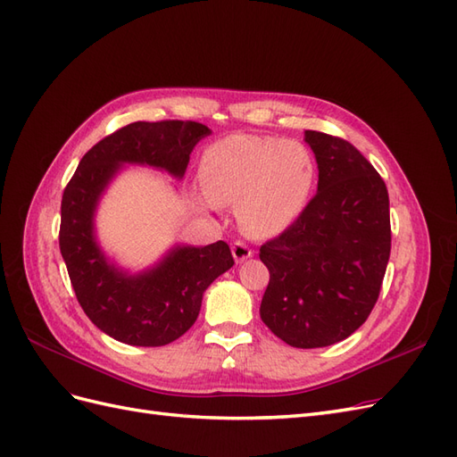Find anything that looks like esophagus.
Listing matches in <instances>:
<instances>
[{
	"mask_svg": "<svg viewBox=\"0 0 457 457\" xmlns=\"http://www.w3.org/2000/svg\"><path fill=\"white\" fill-rule=\"evenodd\" d=\"M232 255H234V261L240 262V261H245L247 257H252L253 252H252V247L247 245L245 242L237 240V242L232 244Z\"/></svg>",
	"mask_w": 457,
	"mask_h": 457,
	"instance_id": "esophagus-1",
	"label": "esophagus"
}]
</instances>
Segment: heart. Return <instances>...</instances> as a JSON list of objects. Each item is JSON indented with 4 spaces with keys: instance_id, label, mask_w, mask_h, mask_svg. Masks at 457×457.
<instances>
[{
    "instance_id": "heart-1",
    "label": "heart",
    "mask_w": 457,
    "mask_h": 457,
    "mask_svg": "<svg viewBox=\"0 0 457 457\" xmlns=\"http://www.w3.org/2000/svg\"><path fill=\"white\" fill-rule=\"evenodd\" d=\"M314 158L299 141L232 135L205 150L200 179L205 196L237 207L250 237L282 232L305 210L314 187Z\"/></svg>"
}]
</instances>
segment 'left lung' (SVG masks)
Instances as JSON below:
<instances>
[{
    "label": "left lung",
    "instance_id": "8db88e82",
    "mask_svg": "<svg viewBox=\"0 0 457 457\" xmlns=\"http://www.w3.org/2000/svg\"><path fill=\"white\" fill-rule=\"evenodd\" d=\"M318 192L278 237L259 247L270 278L261 320L297 349L328 347L361 328L378 303L391 255L389 192L349 141L305 131Z\"/></svg>",
    "mask_w": 457,
    "mask_h": 457
}]
</instances>
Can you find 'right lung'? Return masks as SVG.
<instances>
[{"label":"right lung","mask_w":457,"mask_h":457,"mask_svg":"<svg viewBox=\"0 0 457 457\" xmlns=\"http://www.w3.org/2000/svg\"><path fill=\"white\" fill-rule=\"evenodd\" d=\"M210 135L204 123L135 121L81 158L61 202L59 245L78 303L104 334L135 347H162L196 322L202 295L234 265L228 244L177 247L156 269L128 276L108 265L93 238V212L120 163H148L183 177L190 152Z\"/></svg>","instance_id":"right-lung-1"}]
</instances>
